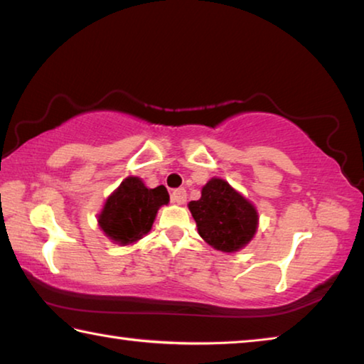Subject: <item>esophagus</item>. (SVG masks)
<instances>
[{"mask_svg": "<svg viewBox=\"0 0 364 364\" xmlns=\"http://www.w3.org/2000/svg\"><path fill=\"white\" fill-rule=\"evenodd\" d=\"M186 199H188V194H186V189H184V188L175 189L173 193H171V200H173L175 204H178V205L184 204V202H186Z\"/></svg>", "mask_w": 364, "mask_h": 364, "instance_id": "34e87169", "label": "esophagus"}]
</instances>
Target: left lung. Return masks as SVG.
Segmentation results:
<instances>
[{"instance_id":"obj_1","label":"left lung","mask_w":364,"mask_h":364,"mask_svg":"<svg viewBox=\"0 0 364 364\" xmlns=\"http://www.w3.org/2000/svg\"><path fill=\"white\" fill-rule=\"evenodd\" d=\"M188 207L200 237L217 250L237 252L252 241L257 231L255 207L220 178H212L202 188L200 199L191 200Z\"/></svg>"}]
</instances>
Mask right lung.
Instances as JSON below:
<instances>
[{
    "label": "right lung",
    "mask_w": 364,
    "mask_h": 364,
    "mask_svg": "<svg viewBox=\"0 0 364 364\" xmlns=\"http://www.w3.org/2000/svg\"><path fill=\"white\" fill-rule=\"evenodd\" d=\"M168 200L165 186L149 189L139 178L128 176L109 196L97 221L104 234L114 242L133 244L151 231L157 210L168 204Z\"/></svg>",
    "instance_id": "add662e5"
}]
</instances>
